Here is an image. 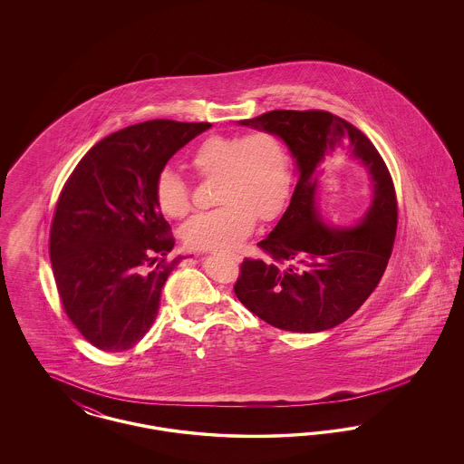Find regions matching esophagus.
Instances as JSON below:
<instances>
[{"mask_svg":"<svg viewBox=\"0 0 464 464\" xmlns=\"http://www.w3.org/2000/svg\"><path fill=\"white\" fill-rule=\"evenodd\" d=\"M227 257H231L233 261H237V263H240L242 261V256H238V254H229Z\"/></svg>","mask_w":464,"mask_h":464,"instance_id":"1","label":"esophagus"}]
</instances>
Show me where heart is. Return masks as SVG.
I'll return each instance as SVG.
<instances>
[{
    "instance_id": "b5f03b06",
    "label": "heart",
    "mask_w": 464,
    "mask_h": 464,
    "mask_svg": "<svg viewBox=\"0 0 464 464\" xmlns=\"http://www.w3.org/2000/svg\"><path fill=\"white\" fill-rule=\"evenodd\" d=\"M201 177L218 176L216 203L182 227L188 246L198 250H231L250 235L256 218L271 219L287 197L290 158L282 139L267 130L246 135H210L191 155ZM156 207L172 219L191 208L189 186L172 169H163L153 186Z\"/></svg>"
}]
</instances>
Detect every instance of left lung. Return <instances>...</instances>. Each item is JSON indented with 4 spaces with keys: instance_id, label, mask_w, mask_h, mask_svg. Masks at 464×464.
<instances>
[{
    "instance_id": "obj_1",
    "label": "left lung",
    "mask_w": 464,
    "mask_h": 464,
    "mask_svg": "<svg viewBox=\"0 0 464 464\" xmlns=\"http://www.w3.org/2000/svg\"><path fill=\"white\" fill-rule=\"evenodd\" d=\"M240 123L280 135L299 177L285 214L257 243L265 259H243L235 294L276 329H332L365 303L388 266L398 221L390 170L365 133L329 111H267ZM337 154L363 162L373 179V203L352 230L325 227L315 205L319 176Z\"/></svg>"
}]
</instances>
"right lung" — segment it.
<instances>
[{
    "label": "right lung",
    "instance_id": "1",
    "mask_svg": "<svg viewBox=\"0 0 464 464\" xmlns=\"http://www.w3.org/2000/svg\"><path fill=\"white\" fill-rule=\"evenodd\" d=\"M210 127L174 120L127 127L99 140L67 177L50 261L67 318L95 348L130 350L153 325L161 288L182 259H165L176 240L156 207L155 179Z\"/></svg>",
    "mask_w": 464,
    "mask_h": 464
}]
</instances>
